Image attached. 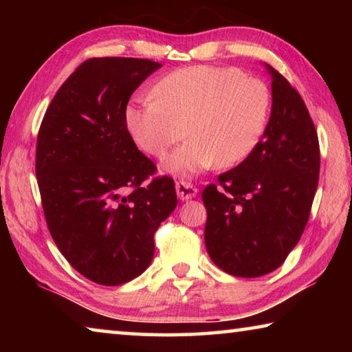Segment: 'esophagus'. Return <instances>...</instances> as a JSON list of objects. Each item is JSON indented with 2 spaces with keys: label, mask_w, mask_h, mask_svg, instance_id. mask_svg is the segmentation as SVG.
<instances>
[{
  "label": "esophagus",
  "mask_w": 352,
  "mask_h": 352,
  "mask_svg": "<svg viewBox=\"0 0 352 352\" xmlns=\"http://www.w3.org/2000/svg\"><path fill=\"white\" fill-rule=\"evenodd\" d=\"M177 195L180 200H189L197 195V188L192 186V184L188 182H177L175 183Z\"/></svg>",
  "instance_id": "1"
}]
</instances>
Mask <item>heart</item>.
<instances>
[{
    "label": "heart",
    "instance_id": "obj_1",
    "mask_svg": "<svg viewBox=\"0 0 352 352\" xmlns=\"http://www.w3.org/2000/svg\"><path fill=\"white\" fill-rule=\"evenodd\" d=\"M155 98H136L126 109V127L141 151L163 158L178 141L166 169L195 175L214 164L231 168L254 152L265 132L270 91L241 69L194 65L163 76Z\"/></svg>",
    "mask_w": 352,
    "mask_h": 352
}]
</instances>
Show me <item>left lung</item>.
<instances>
[{
	"instance_id": "8db88e82",
	"label": "left lung",
	"mask_w": 352,
	"mask_h": 352,
	"mask_svg": "<svg viewBox=\"0 0 352 352\" xmlns=\"http://www.w3.org/2000/svg\"><path fill=\"white\" fill-rule=\"evenodd\" d=\"M272 76V113L250 157L208 184L205 245L219 269L256 278L276 270L300 241L320 175L317 130L284 76Z\"/></svg>"
}]
</instances>
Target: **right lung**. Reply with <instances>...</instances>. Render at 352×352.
Returning a JSON list of instances; mask_svg holds the SVG:
<instances>
[{
    "label": "right lung",
    "instance_id": "obj_1",
    "mask_svg": "<svg viewBox=\"0 0 352 352\" xmlns=\"http://www.w3.org/2000/svg\"><path fill=\"white\" fill-rule=\"evenodd\" d=\"M162 63L88 58L58 88L37 136L35 174L50 233L74 269L100 285L151 265L153 234L177 206L170 177L138 151L126 127L133 91Z\"/></svg>",
    "mask_w": 352,
    "mask_h": 352
}]
</instances>
